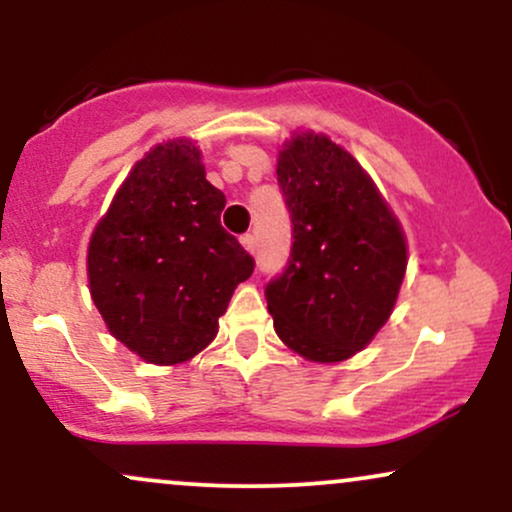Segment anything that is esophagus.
I'll list each match as a JSON object with an SVG mask.
<instances>
[{
  "mask_svg": "<svg viewBox=\"0 0 512 512\" xmlns=\"http://www.w3.org/2000/svg\"><path fill=\"white\" fill-rule=\"evenodd\" d=\"M240 243H243L245 250L255 255V250H257V238L252 236V233H245V236H240Z\"/></svg>",
  "mask_w": 512,
  "mask_h": 512,
  "instance_id": "1",
  "label": "esophagus"
}]
</instances>
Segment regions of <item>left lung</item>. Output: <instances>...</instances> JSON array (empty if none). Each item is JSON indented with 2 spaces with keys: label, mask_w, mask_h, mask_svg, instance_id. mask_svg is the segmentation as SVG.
<instances>
[{
  "label": "left lung",
  "mask_w": 512,
  "mask_h": 512,
  "mask_svg": "<svg viewBox=\"0 0 512 512\" xmlns=\"http://www.w3.org/2000/svg\"><path fill=\"white\" fill-rule=\"evenodd\" d=\"M291 252L264 298L281 342L317 363L361 351L395 308L407 243L363 168L325 134H296L276 166Z\"/></svg>",
  "instance_id": "8db88e82"
}]
</instances>
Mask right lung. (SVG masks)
Returning a JSON list of instances; mask_svg holds the SVG:
<instances>
[{
  "mask_svg": "<svg viewBox=\"0 0 512 512\" xmlns=\"http://www.w3.org/2000/svg\"><path fill=\"white\" fill-rule=\"evenodd\" d=\"M226 197L199 149L149 151L122 182L88 245V284L110 334L144 361L173 366L207 346L255 260L226 228Z\"/></svg>",
  "mask_w": 512,
  "mask_h": 512,
  "instance_id": "add662e5",
  "label": "right lung"
}]
</instances>
